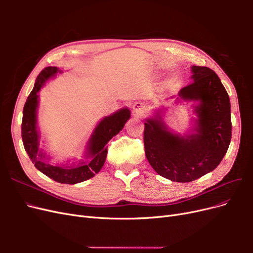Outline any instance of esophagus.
<instances>
[{
    "instance_id": "esophagus-1",
    "label": "esophagus",
    "mask_w": 253,
    "mask_h": 253,
    "mask_svg": "<svg viewBox=\"0 0 253 253\" xmlns=\"http://www.w3.org/2000/svg\"><path fill=\"white\" fill-rule=\"evenodd\" d=\"M133 111L136 115H139V116H143V115L147 114L148 112V106L145 103L138 101V102H135L133 105Z\"/></svg>"
}]
</instances>
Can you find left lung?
<instances>
[{
    "mask_svg": "<svg viewBox=\"0 0 253 253\" xmlns=\"http://www.w3.org/2000/svg\"><path fill=\"white\" fill-rule=\"evenodd\" d=\"M192 72L193 82L182 87L179 96L201 102L195 109L196 133L174 135L157 118L148 119L143 131L145 156L153 169L178 182L193 181L213 171L231 141L230 99L223 83L209 67L192 66Z\"/></svg>",
    "mask_w": 253,
    "mask_h": 253,
    "instance_id": "obj_1",
    "label": "left lung"
}]
</instances>
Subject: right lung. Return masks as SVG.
Wrapping results in <instances>:
<instances>
[{
  "label": "right lung",
  "instance_id": "add662e5",
  "mask_svg": "<svg viewBox=\"0 0 253 253\" xmlns=\"http://www.w3.org/2000/svg\"><path fill=\"white\" fill-rule=\"evenodd\" d=\"M59 68L55 66L45 67L39 74L35 83L34 89L29 94L23 109L22 119V140L24 149L35 167L43 174L48 176L60 183L74 185L87 180L101 170L108 154V143L115 135L124 128L126 122L129 118L127 109H122L109 117L103 118L91 135L87 145L88 162L81 163L77 166H52L45 160L44 153L39 149V135L36 126V113L38 106V91L52 76H55Z\"/></svg>",
  "mask_w": 253,
  "mask_h": 253
}]
</instances>
